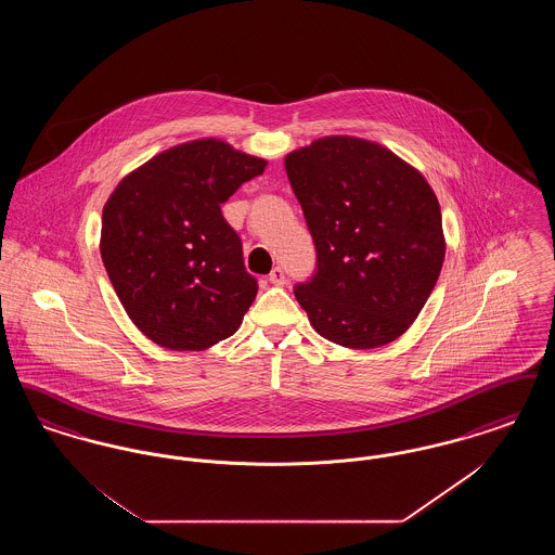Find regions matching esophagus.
<instances>
[{
  "instance_id": "34e87169",
  "label": "esophagus",
  "mask_w": 555,
  "mask_h": 555,
  "mask_svg": "<svg viewBox=\"0 0 555 555\" xmlns=\"http://www.w3.org/2000/svg\"><path fill=\"white\" fill-rule=\"evenodd\" d=\"M268 281L274 285V287H283L285 283H287V279H285V272H283V268H272V272L268 274Z\"/></svg>"
}]
</instances>
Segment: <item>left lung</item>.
<instances>
[{
  "mask_svg": "<svg viewBox=\"0 0 555 555\" xmlns=\"http://www.w3.org/2000/svg\"><path fill=\"white\" fill-rule=\"evenodd\" d=\"M285 170L317 245V274L295 297L320 337L349 349L396 341L446 260L441 208L423 172L380 143L328 134Z\"/></svg>",
  "mask_w": 555,
  "mask_h": 555,
  "instance_id": "8db88e82",
  "label": "left lung"
}]
</instances>
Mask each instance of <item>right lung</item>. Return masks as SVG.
<instances>
[{"label": "right lung", "mask_w": 555, "mask_h": 555, "mask_svg": "<svg viewBox=\"0 0 555 555\" xmlns=\"http://www.w3.org/2000/svg\"><path fill=\"white\" fill-rule=\"evenodd\" d=\"M266 159L195 139L129 172L102 214L100 251L132 324L154 344L202 351L231 337L256 299L220 206Z\"/></svg>", "instance_id": "right-lung-1"}]
</instances>
